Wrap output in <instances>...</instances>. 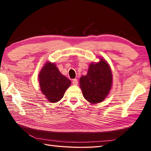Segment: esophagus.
<instances>
[{
  "instance_id": "34e87169",
  "label": "esophagus",
  "mask_w": 151,
  "mask_h": 151,
  "mask_svg": "<svg viewBox=\"0 0 151 151\" xmlns=\"http://www.w3.org/2000/svg\"><path fill=\"white\" fill-rule=\"evenodd\" d=\"M73 84L74 85H78V80L76 78L73 79Z\"/></svg>"
}]
</instances>
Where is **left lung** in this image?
<instances>
[{
  "instance_id": "1",
  "label": "left lung",
  "mask_w": 151,
  "mask_h": 151,
  "mask_svg": "<svg viewBox=\"0 0 151 151\" xmlns=\"http://www.w3.org/2000/svg\"><path fill=\"white\" fill-rule=\"evenodd\" d=\"M112 80V73L106 61L101 58L100 62L91 63L86 75L80 78L84 98L93 104L102 102L111 90Z\"/></svg>"
}]
</instances>
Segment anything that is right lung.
<instances>
[{
    "instance_id": "1",
    "label": "right lung",
    "mask_w": 151,
    "mask_h": 151,
    "mask_svg": "<svg viewBox=\"0 0 151 151\" xmlns=\"http://www.w3.org/2000/svg\"><path fill=\"white\" fill-rule=\"evenodd\" d=\"M39 80L41 91L51 103L59 101L71 84L69 79L63 75L55 64L51 63L43 66Z\"/></svg>"
}]
</instances>
